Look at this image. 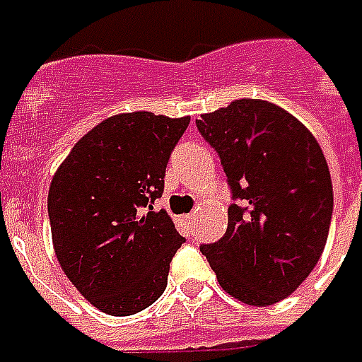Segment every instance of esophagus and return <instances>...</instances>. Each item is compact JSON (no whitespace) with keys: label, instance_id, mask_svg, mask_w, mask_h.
Listing matches in <instances>:
<instances>
[{"label":"esophagus","instance_id":"1","mask_svg":"<svg viewBox=\"0 0 362 362\" xmlns=\"http://www.w3.org/2000/svg\"><path fill=\"white\" fill-rule=\"evenodd\" d=\"M182 221H184V225H186V227H192V225H194V221H196V213L184 215V217H182Z\"/></svg>","mask_w":362,"mask_h":362}]
</instances>
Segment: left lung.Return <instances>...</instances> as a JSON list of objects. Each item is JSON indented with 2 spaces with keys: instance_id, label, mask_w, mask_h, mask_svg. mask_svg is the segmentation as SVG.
<instances>
[{
  "instance_id": "8db88e82",
  "label": "left lung",
  "mask_w": 362,
  "mask_h": 362,
  "mask_svg": "<svg viewBox=\"0 0 362 362\" xmlns=\"http://www.w3.org/2000/svg\"><path fill=\"white\" fill-rule=\"evenodd\" d=\"M236 204L225 236L199 250L228 295L269 306L300 287L318 264L334 211L326 157L303 122L259 98L202 114Z\"/></svg>"
}]
</instances>
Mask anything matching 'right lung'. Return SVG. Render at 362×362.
Here are the masks:
<instances>
[{"label": "right lung", "instance_id": "right-lung-1", "mask_svg": "<svg viewBox=\"0 0 362 362\" xmlns=\"http://www.w3.org/2000/svg\"><path fill=\"white\" fill-rule=\"evenodd\" d=\"M188 116L127 112L83 135L48 192L59 266L93 306L110 316L145 310L165 293L174 254L186 243L165 209L170 153Z\"/></svg>", "mask_w": 362, "mask_h": 362}]
</instances>
